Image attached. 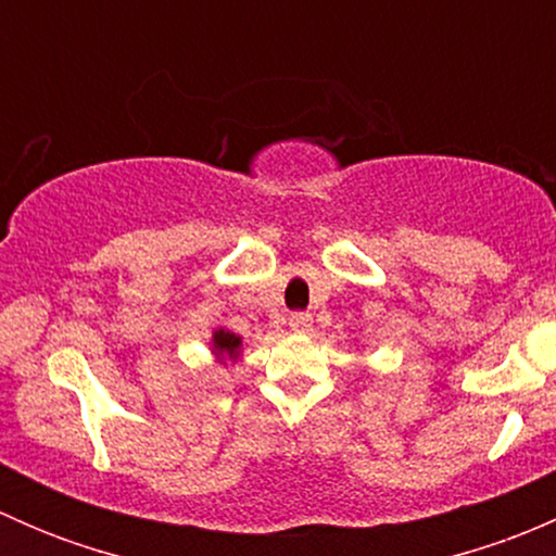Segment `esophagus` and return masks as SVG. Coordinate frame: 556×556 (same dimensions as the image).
Segmentation results:
<instances>
[{
  "label": "esophagus",
  "instance_id": "esophagus-1",
  "mask_svg": "<svg viewBox=\"0 0 556 556\" xmlns=\"http://www.w3.org/2000/svg\"><path fill=\"white\" fill-rule=\"evenodd\" d=\"M288 325H290V330H293V333H309V330H312V314H306V312L290 314Z\"/></svg>",
  "mask_w": 556,
  "mask_h": 556
}]
</instances>
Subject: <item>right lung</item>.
<instances>
[{"mask_svg":"<svg viewBox=\"0 0 556 556\" xmlns=\"http://www.w3.org/2000/svg\"><path fill=\"white\" fill-rule=\"evenodd\" d=\"M239 350H242V339H239L237 333H231V330H215L212 333V352L217 355V361H237L239 357Z\"/></svg>","mask_w":556,"mask_h":556,"instance_id":"1","label":"right lung"}]
</instances>
